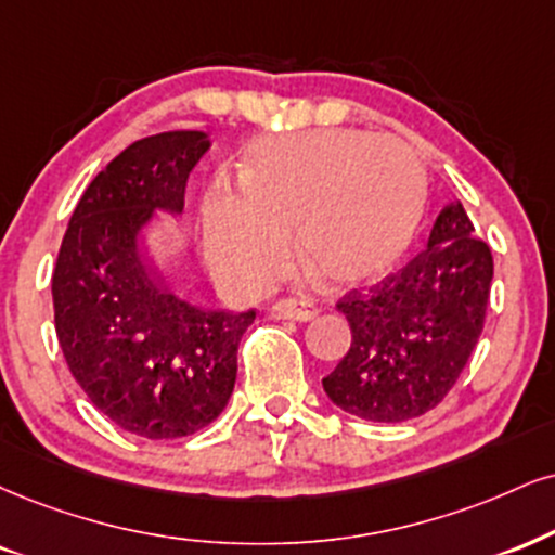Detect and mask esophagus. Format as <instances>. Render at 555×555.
I'll return each instance as SVG.
<instances>
[{"mask_svg": "<svg viewBox=\"0 0 555 555\" xmlns=\"http://www.w3.org/2000/svg\"><path fill=\"white\" fill-rule=\"evenodd\" d=\"M319 309L309 300H293V298H285V300H278L275 306H272V317L278 319H293V321H311L317 317Z\"/></svg>", "mask_w": 555, "mask_h": 555, "instance_id": "obj_1", "label": "esophagus"}]
</instances>
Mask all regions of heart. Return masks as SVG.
Listing matches in <instances>:
<instances>
[{
  "label": "heart",
  "mask_w": 555,
  "mask_h": 555,
  "mask_svg": "<svg viewBox=\"0 0 555 555\" xmlns=\"http://www.w3.org/2000/svg\"><path fill=\"white\" fill-rule=\"evenodd\" d=\"M427 180L420 156L393 135L306 131L259 139L244 152L238 193L203 197L208 262L244 291L262 288L296 257L326 285L360 288L391 272L420 231Z\"/></svg>",
  "instance_id": "obj_1"
}]
</instances>
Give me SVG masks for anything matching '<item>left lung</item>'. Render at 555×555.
<instances>
[{
	"label": "left lung",
	"mask_w": 555,
	"mask_h": 555,
	"mask_svg": "<svg viewBox=\"0 0 555 555\" xmlns=\"http://www.w3.org/2000/svg\"><path fill=\"white\" fill-rule=\"evenodd\" d=\"M494 259L461 201L444 205L427 249L371 288L337 300L352 345L324 378L339 409L367 422H406L435 409L481 337Z\"/></svg>",
	"instance_id": "1"
}]
</instances>
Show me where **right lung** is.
Wrapping results in <instances>:
<instances>
[{"label": "right lung", "mask_w": 555, "mask_h": 555, "mask_svg": "<svg viewBox=\"0 0 555 555\" xmlns=\"http://www.w3.org/2000/svg\"><path fill=\"white\" fill-rule=\"evenodd\" d=\"M201 131L131 143L89 182L53 270V319L66 365L89 401L146 440L188 437L223 412L255 311H208L154 275L141 229L156 208L182 214Z\"/></svg>", "instance_id": "right-lung-1"}]
</instances>
